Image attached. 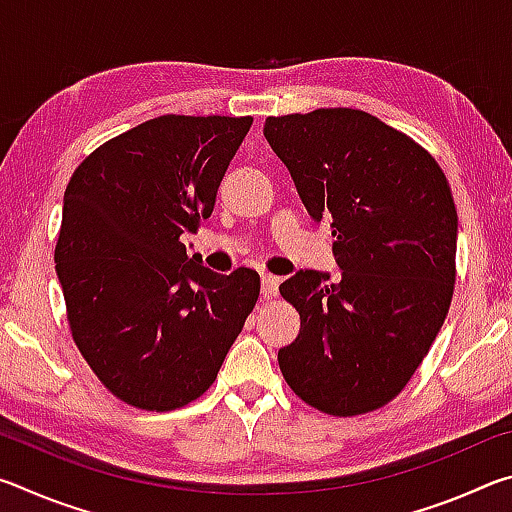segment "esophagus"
Here are the masks:
<instances>
[{
	"mask_svg": "<svg viewBox=\"0 0 512 512\" xmlns=\"http://www.w3.org/2000/svg\"><path fill=\"white\" fill-rule=\"evenodd\" d=\"M280 277L273 275V273H262V293L266 298H271L280 289Z\"/></svg>",
	"mask_w": 512,
	"mask_h": 512,
	"instance_id": "obj_1",
	"label": "esophagus"
}]
</instances>
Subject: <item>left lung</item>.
Returning a JSON list of instances; mask_svg holds the SVG:
<instances>
[{"mask_svg":"<svg viewBox=\"0 0 512 512\" xmlns=\"http://www.w3.org/2000/svg\"><path fill=\"white\" fill-rule=\"evenodd\" d=\"M264 137L316 223L332 221L341 280L302 268L280 284L300 314L277 352L300 400L359 415L393 400L427 357L452 302L458 216L438 162L352 108L268 117Z\"/></svg>","mask_w":512,"mask_h":512,"instance_id":"8db88e82","label":"left lung"}]
</instances>
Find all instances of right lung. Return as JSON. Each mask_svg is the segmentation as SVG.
<instances>
[{
	"label": "right lung",
	"mask_w": 512,
	"mask_h": 512,
	"mask_svg": "<svg viewBox=\"0 0 512 512\" xmlns=\"http://www.w3.org/2000/svg\"><path fill=\"white\" fill-rule=\"evenodd\" d=\"M253 117L164 115L112 137L69 178L56 273L83 359L112 395L180 409L214 384L259 298L180 241L210 219Z\"/></svg>",
	"instance_id": "obj_1"
}]
</instances>
